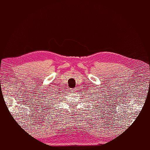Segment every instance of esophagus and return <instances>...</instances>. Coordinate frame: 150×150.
Returning <instances> with one entry per match:
<instances>
[{
  "instance_id": "esophagus-1",
  "label": "esophagus",
  "mask_w": 150,
  "mask_h": 150,
  "mask_svg": "<svg viewBox=\"0 0 150 150\" xmlns=\"http://www.w3.org/2000/svg\"><path fill=\"white\" fill-rule=\"evenodd\" d=\"M77 91V88H74V89H71V92H73V93H75V92Z\"/></svg>"
}]
</instances>
